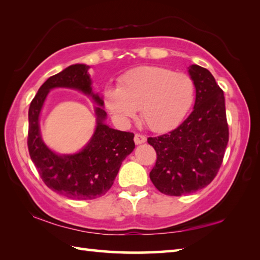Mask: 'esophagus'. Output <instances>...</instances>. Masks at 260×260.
I'll return each mask as SVG.
<instances>
[{"label": "esophagus", "mask_w": 260, "mask_h": 260, "mask_svg": "<svg viewBox=\"0 0 260 260\" xmlns=\"http://www.w3.org/2000/svg\"><path fill=\"white\" fill-rule=\"evenodd\" d=\"M134 142L136 145H140L143 144V143L146 142V137L144 135H141V134H135L134 136Z\"/></svg>", "instance_id": "1"}]
</instances>
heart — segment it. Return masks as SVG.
Instances as JSON below:
<instances>
[{
    "mask_svg": "<svg viewBox=\"0 0 260 260\" xmlns=\"http://www.w3.org/2000/svg\"><path fill=\"white\" fill-rule=\"evenodd\" d=\"M194 101L190 76L161 67H140L120 77L118 86L104 91L108 113L128 124L141 109V117L157 133L173 129L184 119Z\"/></svg>",
    "mask_w": 260,
    "mask_h": 260,
    "instance_id": "heart-1",
    "label": "heart"
}]
</instances>
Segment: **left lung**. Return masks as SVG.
<instances>
[{
	"mask_svg": "<svg viewBox=\"0 0 260 260\" xmlns=\"http://www.w3.org/2000/svg\"><path fill=\"white\" fill-rule=\"evenodd\" d=\"M196 88L192 113L178 128L148 137L157 159L150 173L156 189L168 196L190 194L217 175L229 141L224 96L214 77L198 64L189 67Z\"/></svg>",
	"mask_w": 260,
	"mask_h": 260,
	"instance_id": "obj_1",
	"label": "left lung"
}]
</instances>
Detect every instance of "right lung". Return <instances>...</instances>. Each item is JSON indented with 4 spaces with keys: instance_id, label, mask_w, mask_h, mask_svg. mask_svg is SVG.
<instances>
[{
    "instance_id": "add662e5",
    "label": "right lung",
    "mask_w": 260,
    "mask_h": 260,
    "mask_svg": "<svg viewBox=\"0 0 260 260\" xmlns=\"http://www.w3.org/2000/svg\"><path fill=\"white\" fill-rule=\"evenodd\" d=\"M89 66L71 64L39 88L29 108L27 147L30 157L48 187L60 196L88 200L104 196L112 187L121 162L134 151V134L114 129L106 124L103 97L92 90ZM56 87L78 90L96 104V126L86 145L73 154L52 151L44 143L40 116L47 93Z\"/></svg>"
}]
</instances>
